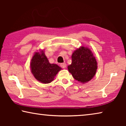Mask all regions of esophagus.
Here are the masks:
<instances>
[{"label":"esophagus","mask_w":126,"mask_h":126,"mask_svg":"<svg viewBox=\"0 0 126 126\" xmlns=\"http://www.w3.org/2000/svg\"><path fill=\"white\" fill-rule=\"evenodd\" d=\"M61 67L62 68H65L66 67H67V64L65 63H61Z\"/></svg>","instance_id":"34e87169"}]
</instances>
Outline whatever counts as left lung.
Returning a JSON list of instances; mask_svg holds the SVG:
<instances>
[{
    "label": "left lung",
    "instance_id": "8db88e82",
    "mask_svg": "<svg viewBox=\"0 0 126 126\" xmlns=\"http://www.w3.org/2000/svg\"><path fill=\"white\" fill-rule=\"evenodd\" d=\"M97 69V62L88 48L81 47L72 55V64L68 69L76 80L82 83L93 78Z\"/></svg>",
    "mask_w": 126,
    "mask_h": 126
}]
</instances>
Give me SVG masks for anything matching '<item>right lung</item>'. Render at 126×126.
Returning a JSON list of instances; mask_svg holds the SVG:
<instances>
[{
  "mask_svg": "<svg viewBox=\"0 0 126 126\" xmlns=\"http://www.w3.org/2000/svg\"><path fill=\"white\" fill-rule=\"evenodd\" d=\"M32 73L37 80L43 83H49L62 68L56 64L49 62L43 50L36 52L31 63Z\"/></svg>",
  "mask_w": 126,
  "mask_h": 126,
  "instance_id": "obj_1",
  "label": "right lung"
}]
</instances>
